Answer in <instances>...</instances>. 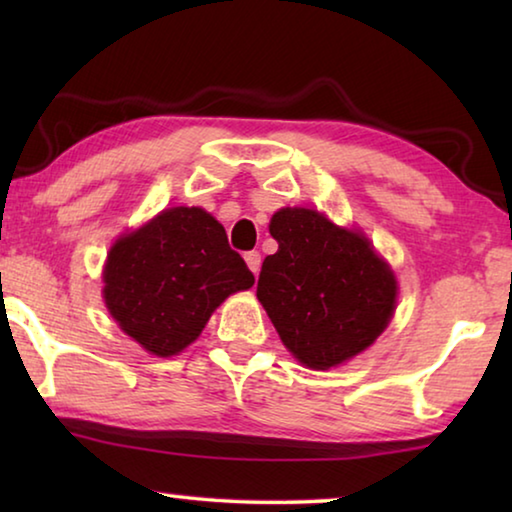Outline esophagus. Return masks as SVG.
<instances>
[{"label": "esophagus", "instance_id": "obj_1", "mask_svg": "<svg viewBox=\"0 0 512 512\" xmlns=\"http://www.w3.org/2000/svg\"><path fill=\"white\" fill-rule=\"evenodd\" d=\"M244 259H246V264H248L250 271H253V273L257 275L259 268H262V255H259L257 250H250V253L244 255Z\"/></svg>", "mask_w": 512, "mask_h": 512}]
</instances>
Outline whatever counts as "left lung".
<instances>
[{"label":"left lung","instance_id":"obj_1","mask_svg":"<svg viewBox=\"0 0 512 512\" xmlns=\"http://www.w3.org/2000/svg\"><path fill=\"white\" fill-rule=\"evenodd\" d=\"M257 298L302 366L327 370L370 348L391 323L397 280L368 237L307 207L273 214Z\"/></svg>","mask_w":512,"mask_h":512}]
</instances>
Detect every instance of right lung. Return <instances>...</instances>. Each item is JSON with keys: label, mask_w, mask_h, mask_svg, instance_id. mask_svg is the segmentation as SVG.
<instances>
[{"label": "right lung", "mask_w": 512, "mask_h": 512, "mask_svg": "<svg viewBox=\"0 0 512 512\" xmlns=\"http://www.w3.org/2000/svg\"><path fill=\"white\" fill-rule=\"evenodd\" d=\"M255 284L223 225L203 207H169L112 244L103 300L124 334L155 357L192 345L212 311Z\"/></svg>", "instance_id": "obj_1"}]
</instances>
